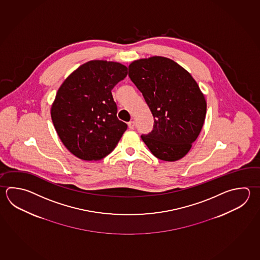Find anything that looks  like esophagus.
<instances>
[{
  "label": "esophagus",
  "mask_w": 260,
  "mask_h": 260,
  "mask_svg": "<svg viewBox=\"0 0 260 260\" xmlns=\"http://www.w3.org/2000/svg\"><path fill=\"white\" fill-rule=\"evenodd\" d=\"M134 125H135V122L133 120H131L129 122H127V126H128L131 129H133V127H134Z\"/></svg>",
  "instance_id": "34e87169"
}]
</instances>
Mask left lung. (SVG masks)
Here are the masks:
<instances>
[{
  "label": "left lung",
  "mask_w": 260,
  "mask_h": 260,
  "mask_svg": "<svg viewBox=\"0 0 260 260\" xmlns=\"http://www.w3.org/2000/svg\"><path fill=\"white\" fill-rule=\"evenodd\" d=\"M128 76L150 108L153 128L142 141L154 156L174 162L185 156L205 120V98L180 65L165 57L133 61Z\"/></svg>",
  "instance_id": "left-lung-1"
}]
</instances>
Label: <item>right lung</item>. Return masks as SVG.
<instances>
[{
    "label": "right lung",
    "instance_id": "right-lung-1",
    "mask_svg": "<svg viewBox=\"0 0 260 260\" xmlns=\"http://www.w3.org/2000/svg\"><path fill=\"white\" fill-rule=\"evenodd\" d=\"M127 74L122 64L92 60L75 70L60 85L51 118L64 146L75 156L98 161L117 146L127 125L117 117L111 90Z\"/></svg>",
    "mask_w": 260,
    "mask_h": 260
}]
</instances>
